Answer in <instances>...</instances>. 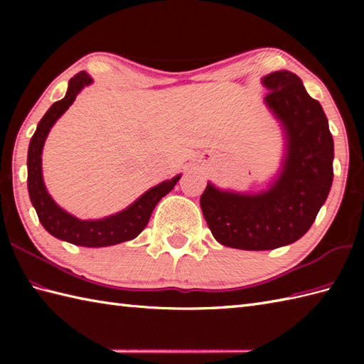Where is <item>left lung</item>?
<instances>
[{"label": "left lung", "mask_w": 364, "mask_h": 364, "mask_svg": "<svg viewBox=\"0 0 364 364\" xmlns=\"http://www.w3.org/2000/svg\"><path fill=\"white\" fill-rule=\"evenodd\" d=\"M261 82L284 136L280 170L264 191L235 192L208 183L200 197L215 241L241 250L296 242L313 225L333 183V137L321 103L291 72L269 73Z\"/></svg>", "instance_id": "obj_1"}]
</instances>
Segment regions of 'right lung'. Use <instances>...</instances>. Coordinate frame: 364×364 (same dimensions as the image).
Wrapping results in <instances>:
<instances>
[{
  "label": "right lung",
  "instance_id": "right-lung-1",
  "mask_svg": "<svg viewBox=\"0 0 364 364\" xmlns=\"http://www.w3.org/2000/svg\"><path fill=\"white\" fill-rule=\"evenodd\" d=\"M94 82L90 75L80 72L68 81L67 94L63 100L53 103L38 122L34 136L31 137L28 149V192L31 203L38 215L43 228L60 241L81 247H107L131 241L146 227L150 215L159 200L175 188L181 175L166 180L153 186L134 200L133 203L115 214L103 219L82 220L63 210L46 191L42 175V150L54 123L75 102L80 92Z\"/></svg>",
  "mask_w": 364,
  "mask_h": 364
}]
</instances>
